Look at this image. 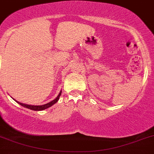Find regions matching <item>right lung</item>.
<instances>
[{
  "label": "right lung",
  "mask_w": 154,
  "mask_h": 154,
  "mask_svg": "<svg viewBox=\"0 0 154 154\" xmlns=\"http://www.w3.org/2000/svg\"><path fill=\"white\" fill-rule=\"evenodd\" d=\"M61 93H62V91H60L58 96L57 97L55 98L54 100H53L52 101L49 102V103H45V104H44V105H38V106L26 104V103H20V102H18L17 100H15L16 102H17L19 104L21 105V106H24V107H26V108H28V109H32V110H35V111H41V110H44V109H48V108L51 107V106H53L54 104H55V103L58 101V100H59L60 97V95H61Z\"/></svg>",
  "instance_id": "add662e5"
}]
</instances>
